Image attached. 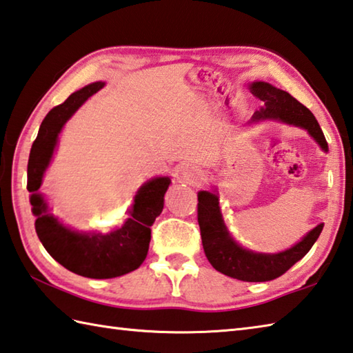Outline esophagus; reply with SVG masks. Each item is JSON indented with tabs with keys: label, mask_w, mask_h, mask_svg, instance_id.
<instances>
[{
	"label": "esophagus",
	"mask_w": 353,
	"mask_h": 353,
	"mask_svg": "<svg viewBox=\"0 0 353 353\" xmlns=\"http://www.w3.org/2000/svg\"><path fill=\"white\" fill-rule=\"evenodd\" d=\"M183 172H185V177H188V181H191L192 176H194V172H192L191 170H185Z\"/></svg>",
	"instance_id": "34e87169"
}]
</instances>
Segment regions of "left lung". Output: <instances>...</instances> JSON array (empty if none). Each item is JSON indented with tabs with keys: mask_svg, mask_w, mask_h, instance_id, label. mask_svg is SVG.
<instances>
[{
	"mask_svg": "<svg viewBox=\"0 0 353 353\" xmlns=\"http://www.w3.org/2000/svg\"><path fill=\"white\" fill-rule=\"evenodd\" d=\"M250 90L259 98L263 107L252 116V122L263 119H279L289 125L301 127L327 151V142L309 108L296 101L285 90H280L268 82H252ZM197 203V222L206 259L214 269L228 277L241 281H269L280 277L296 261L301 260L314 246L323 231V223L307 232L301 241L289 250L279 254H261L245 250L236 243L228 232L222 212H220L219 197L216 192L200 191Z\"/></svg>",
	"mask_w": 353,
	"mask_h": 353,
	"instance_id": "left-lung-1",
	"label": "left lung"
}]
</instances>
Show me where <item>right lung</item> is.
Segmentation results:
<instances>
[{"mask_svg": "<svg viewBox=\"0 0 353 353\" xmlns=\"http://www.w3.org/2000/svg\"><path fill=\"white\" fill-rule=\"evenodd\" d=\"M103 85L105 82L101 81L88 84L48 112L32 145L27 163V190L32 194V212L37 217L34 230L41 243L59 265L88 279L121 277L143 263L151 240V225L163 210V196L171 182L170 177H156L145 182L136 192L130 217L121 228L108 234L73 231L48 212L46 200L38 190L52 161L58 134L76 110Z\"/></svg>", "mask_w": 353, "mask_h": 353, "instance_id": "right-lung-1", "label": "right lung"}]
</instances>
